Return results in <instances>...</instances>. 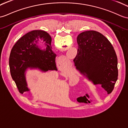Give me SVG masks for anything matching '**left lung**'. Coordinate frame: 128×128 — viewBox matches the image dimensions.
Returning <instances> with one entry per match:
<instances>
[{
    "label": "left lung",
    "instance_id": "left-lung-1",
    "mask_svg": "<svg viewBox=\"0 0 128 128\" xmlns=\"http://www.w3.org/2000/svg\"><path fill=\"white\" fill-rule=\"evenodd\" d=\"M78 53L74 62L76 69L110 94L118 79V60L112 44L100 32L88 30L77 38Z\"/></svg>",
    "mask_w": 128,
    "mask_h": 128
}]
</instances>
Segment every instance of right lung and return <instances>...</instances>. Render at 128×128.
Here are the masks:
<instances>
[{
	"label": "right lung",
	"instance_id": "add662e5",
	"mask_svg": "<svg viewBox=\"0 0 128 128\" xmlns=\"http://www.w3.org/2000/svg\"><path fill=\"white\" fill-rule=\"evenodd\" d=\"M39 38L45 42L46 50L38 47L37 44ZM51 41V37L47 32L32 30L23 35L13 46L9 57V67L12 78L20 93L29 91L25 76L28 68H38L44 72L57 70L56 54L52 50Z\"/></svg>",
	"mask_w": 128,
	"mask_h": 128
}]
</instances>
